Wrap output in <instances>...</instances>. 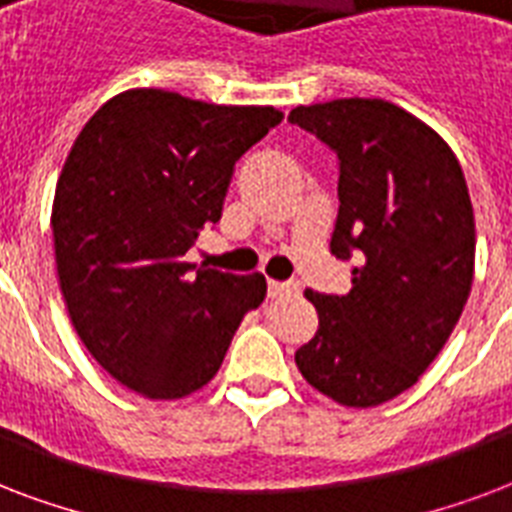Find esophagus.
I'll return each mask as SVG.
<instances>
[{"label":"esophagus","mask_w":512,"mask_h":512,"mask_svg":"<svg viewBox=\"0 0 512 512\" xmlns=\"http://www.w3.org/2000/svg\"><path fill=\"white\" fill-rule=\"evenodd\" d=\"M293 293H299V285L291 283V280H269L272 299H283V296H293Z\"/></svg>","instance_id":"1"}]
</instances>
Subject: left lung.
Here are the masks:
<instances>
[{"mask_svg":"<svg viewBox=\"0 0 512 512\" xmlns=\"http://www.w3.org/2000/svg\"><path fill=\"white\" fill-rule=\"evenodd\" d=\"M288 120L339 157L331 253L355 259L350 293H304L318 331L296 366L342 406H379L419 382L465 310L475 272L465 173L430 125L382 98L296 106Z\"/></svg>","mask_w":512,"mask_h":512,"instance_id":"left-lung-1","label":"left lung"}]
</instances>
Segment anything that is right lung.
<instances>
[{"mask_svg":"<svg viewBox=\"0 0 512 512\" xmlns=\"http://www.w3.org/2000/svg\"><path fill=\"white\" fill-rule=\"evenodd\" d=\"M283 122L275 106H219L133 87L79 130L55 184L53 245L71 326L98 366L149 400L211 382L261 272L184 261L221 219L235 162Z\"/></svg>","mask_w":512,"mask_h":512,"instance_id":"add662e5","label":"right lung"}]
</instances>
